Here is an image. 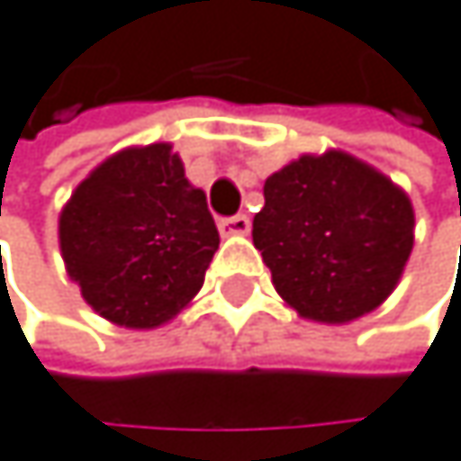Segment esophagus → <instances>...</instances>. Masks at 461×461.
<instances>
[{
	"mask_svg": "<svg viewBox=\"0 0 461 461\" xmlns=\"http://www.w3.org/2000/svg\"><path fill=\"white\" fill-rule=\"evenodd\" d=\"M250 230V216L248 213H236L219 219V233L222 236H245Z\"/></svg>",
	"mask_w": 461,
	"mask_h": 461,
	"instance_id": "esophagus-1",
	"label": "esophagus"
}]
</instances>
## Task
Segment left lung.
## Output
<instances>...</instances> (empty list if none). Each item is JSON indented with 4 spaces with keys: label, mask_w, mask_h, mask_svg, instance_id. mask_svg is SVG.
<instances>
[{
    "label": "left lung",
    "mask_w": 461,
    "mask_h": 461,
    "mask_svg": "<svg viewBox=\"0 0 461 461\" xmlns=\"http://www.w3.org/2000/svg\"><path fill=\"white\" fill-rule=\"evenodd\" d=\"M253 245L301 318L347 323L380 307L414 248V211L389 176L343 151L267 176Z\"/></svg>",
    "instance_id": "1"
}]
</instances>
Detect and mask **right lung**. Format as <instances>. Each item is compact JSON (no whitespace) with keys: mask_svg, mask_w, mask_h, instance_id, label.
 <instances>
[{"mask_svg":"<svg viewBox=\"0 0 461 461\" xmlns=\"http://www.w3.org/2000/svg\"><path fill=\"white\" fill-rule=\"evenodd\" d=\"M61 256L86 304L112 323L151 330L200 293L219 248L205 194L168 143L109 157L69 196Z\"/></svg>","mask_w":461,"mask_h":461,"instance_id":"right-lung-1","label":"right lung"}]
</instances>
